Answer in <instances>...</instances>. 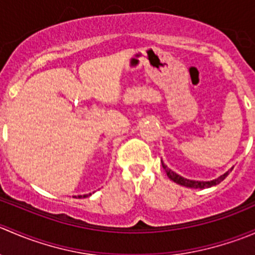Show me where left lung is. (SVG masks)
Masks as SVG:
<instances>
[{
    "instance_id": "left-lung-1",
    "label": "left lung",
    "mask_w": 255,
    "mask_h": 255,
    "mask_svg": "<svg viewBox=\"0 0 255 255\" xmlns=\"http://www.w3.org/2000/svg\"><path fill=\"white\" fill-rule=\"evenodd\" d=\"M161 166H163V169L165 170L166 175H168L169 179L173 180V181L176 182V184L181 185V186L191 187V189H207V187L215 186V185L220 184L221 181H223V180L228 176V174L233 170V168H231L230 170L226 171L223 175L218 176L217 179L210 180V181H197V180H190V179H186V177H182L181 175H179V174H176L175 171H173L171 169H169L168 166L163 163V160H161Z\"/></svg>"
}]
</instances>
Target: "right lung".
Segmentation results:
<instances>
[{
	"label": "right lung",
	"mask_w": 255,
	"mask_h": 255,
	"mask_svg": "<svg viewBox=\"0 0 255 255\" xmlns=\"http://www.w3.org/2000/svg\"><path fill=\"white\" fill-rule=\"evenodd\" d=\"M87 196H91V194H89V195H82V196H81V195H79V199H81V197H87Z\"/></svg>",
	"instance_id": "right-lung-1"
}]
</instances>
